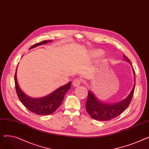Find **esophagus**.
Segmentation results:
<instances>
[{
    "label": "esophagus",
    "instance_id": "34e87169",
    "mask_svg": "<svg viewBox=\"0 0 149 149\" xmlns=\"http://www.w3.org/2000/svg\"><path fill=\"white\" fill-rule=\"evenodd\" d=\"M81 83V80H80V79H75V80L73 81V86H74L75 87L79 86V85H80Z\"/></svg>",
    "mask_w": 149,
    "mask_h": 149
}]
</instances>
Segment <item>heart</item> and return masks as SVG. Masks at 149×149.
<instances>
[{
	"label": "heart",
	"instance_id": "b5f03b06",
	"mask_svg": "<svg viewBox=\"0 0 149 149\" xmlns=\"http://www.w3.org/2000/svg\"><path fill=\"white\" fill-rule=\"evenodd\" d=\"M101 54H102V52L100 51H98L97 52H95L94 53V55L95 56H100V55H101Z\"/></svg>",
	"mask_w": 149,
	"mask_h": 149
}]
</instances>
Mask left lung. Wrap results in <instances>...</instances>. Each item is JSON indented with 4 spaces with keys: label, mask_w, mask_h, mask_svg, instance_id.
<instances>
[{
    "label": "left lung",
    "mask_w": 149,
    "mask_h": 149,
    "mask_svg": "<svg viewBox=\"0 0 149 149\" xmlns=\"http://www.w3.org/2000/svg\"><path fill=\"white\" fill-rule=\"evenodd\" d=\"M124 60L130 62L129 59L124 54ZM131 64V63L130 62ZM134 76L135 77V70L133 68ZM135 87V79L134 86L133 88L129 95L121 102L112 104H107L99 101L97 98L91 91L88 92V96L86 104L87 112L93 119L98 121L111 120L123 113L129 106L134 95Z\"/></svg>",
    "instance_id": "8db88e82"
}]
</instances>
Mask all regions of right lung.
Instances as JSON below:
<instances>
[{
    "label": "right lung",
    "instance_id": "add662e5",
    "mask_svg": "<svg viewBox=\"0 0 149 149\" xmlns=\"http://www.w3.org/2000/svg\"><path fill=\"white\" fill-rule=\"evenodd\" d=\"M51 42H52V40L42 41L33 45L29 49L34 48L37 46L44 45ZM14 81L15 90H16L17 96L22 103L29 111L37 115H51L56 111L61 104L66 93L71 86V81H70L66 85L63 86L57 89L48 96L42 98H33L25 94V93L19 88L17 80L16 72L15 73Z\"/></svg>",
    "mask_w": 149,
    "mask_h": 149
}]
</instances>
